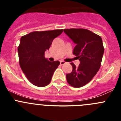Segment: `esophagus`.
Listing matches in <instances>:
<instances>
[{
	"label": "esophagus",
	"mask_w": 121,
	"mask_h": 121,
	"mask_svg": "<svg viewBox=\"0 0 121 121\" xmlns=\"http://www.w3.org/2000/svg\"><path fill=\"white\" fill-rule=\"evenodd\" d=\"M60 65H65L66 63H65V62H64V61H60Z\"/></svg>",
	"instance_id": "esophagus-1"
}]
</instances>
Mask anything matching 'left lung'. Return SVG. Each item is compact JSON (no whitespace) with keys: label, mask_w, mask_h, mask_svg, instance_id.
I'll list each match as a JSON object with an SVG mask.
<instances>
[{"label":"left lung","mask_w":121,"mask_h":121,"mask_svg":"<svg viewBox=\"0 0 121 121\" xmlns=\"http://www.w3.org/2000/svg\"><path fill=\"white\" fill-rule=\"evenodd\" d=\"M64 33L76 43L73 54L80 60L78 67L71 63L73 70L66 74L68 83L75 88L90 82L100 68L104 52L102 38L83 28L64 29Z\"/></svg>","instance_id":"8db88e82"}]
</instances>
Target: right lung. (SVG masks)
Listing matches in <instances>:
<instances>
[{
	"mask_svg": "<svg viewBox=\"0 0 121 121\" xmlns=\"http://www.w3.org/2000/svg\"><path fill=\"white\" fill-rule=\"evenodd\" d=\"M63 30L33 31L22 36L18 47L19 64L28 81L36 86L48 85L59 61L50 62L45 57L53 39L59 36Z\"/></svg>",
	"mask_w": 121,
	"mask_h": 121,
	"instance_id": "obj_1",
	"label": "right lung"
}]
</instances>
